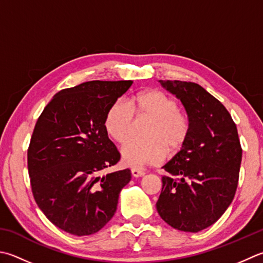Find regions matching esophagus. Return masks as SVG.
Returning <instances> with one entry per match:
<instances>
[{
  "mask_svg": "<svg viewBox=\"0 0 263 263\" xmlns=\"http://www.w3.org/2000/svg\"><path fill=\"white\" fill-rule=\"evenodd\" d=\"M145 171H142V170H139V168H132L131 170V174L135 178H139V177H142L145 176Z\"/></svg>",
  "mask_w": 263,
  "mask_h": 263,
  "instance_id": "obj_1",
  "label": "esophagus"
}]
</instances>
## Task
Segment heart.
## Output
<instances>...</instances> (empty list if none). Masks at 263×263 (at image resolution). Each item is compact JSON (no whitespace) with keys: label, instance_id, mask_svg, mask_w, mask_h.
I'll return each mask as SVG.
<instances>
[{"label":"heart","instance_id":"obj_1","mask_svg":"<svg viewBox=\"0 0 263 263\" xmlns=\"http://www.w3.org/2000/svg\"><path fill=\"white\" fill-rule=\"evenodd\" d=\"M135 120H148L143 131L145 140H131L121 149L122 162L127 166L156 165L166 156L174 155L186 143L190 133L187 112L176 99L159 90H146L128 102L115 100L108 107L104 127L112 140L123 143L130 138Z\"/></svg>","mask_w":263,"mask_h":263}]
</instances>
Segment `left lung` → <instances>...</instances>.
<instances>
[{"label":"left lung","instance_id":"1","mask_svg":"<svg viewBox=\"0 0 263 263\" xmlns=\"http://www.w3.org/2000/svg\"><path fill=\"white\" fill-rule=\"evenodd\" d=\"M186 108L190 133L163 168L156 203L161 218L174 229L197 233L213 224L233 202L237 189L241 147L229 111L200 85L159 81Z\"/></svg>","mask_w":263,"mask_h":263}]
</instances>
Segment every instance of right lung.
Here are the masks:
<instances>
[{
	"label": "right lung",
	"mask_w": 263,
	"mask_h": 263,
	"mask_svg": "<svg viewBox=\"0 0 263 263\" xmlns=\"http://www.w3.org/2000/svg\"><path fill=\"white\" fill-rule=\"evenodd\" d=\"M132 81H90L55 93L36 122L27 151L36 204L57 227L76 236L99 231L116 212L130 170L101 176L121 155L105 114Z\"/></svg>",
	"instance_id": "add662e5"
}]
</instances>
